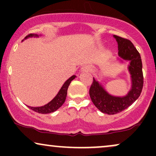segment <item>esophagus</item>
Segmentation results:
<instances>
[{"label": "esophagus", "instance_id": "34e87169", "mask_svg": "<svg viewBox=\"0 0 156 156\" xmlns=\"http://www.w3.org/2000/svg\"><path fill=\"white\" fill-rule=\"evenodd\" d=\"M90 67H88V66H84L81 68L82 72H88V71H90Z\"/></svg>", "mask_w": 156, "mask_h": 156}]
</instances>
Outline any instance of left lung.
I'll return each mask as SVG.
<instances>
[{
	"label": "left lung",
	"mask_w": 156,
	"mask_h": 156,
	"mask_svg": "<svg viewBox=\"0 0 156 156\" xmlns=\"http://www.w3.org/2000/svg\"><path fill=\"white\" fill-rule=\"evenodd\" d=\"M118 44V55L122 59L129 61L128 65L131 77V89L127 95L116 97L109 94L103 86L93 78L89 89V95L94 105L101 112L107 114H115L126 109L140 96L144 83L142 62L136 48L129 39L114 35Z\"/></svg>",
	"instance_id": "8db88e82"
}]
</instances>
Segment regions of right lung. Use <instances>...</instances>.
<instances>
[{
    "instance_id": "1",
    "label": "right lung",
    "mask_w": 156,
    "mask_h": 156,
    "mask_svg": "<svg viewBox=\"0 0 156 156\" xmlns=\"http://www.w3.org/2000/svg\"><path fill=\"white\" fill-rule=\"evenodd\" d=\"M32 37H39V36L37 34H30L26 36L25 39ZM76 77V76H71L69 79L66 80L65 83L63 84V86H62V87L59 90V92H58V94H56V96H55L51 102H49L48 104L40 107H28L29 108H31V110L34 111V112L37 113H39V114H50V113L51 112H54L55 111H56L57 109L59 108L60 107L64 104V101H65L66 100V97H67L68 87H69L71 81H72L73 79H75Z\"/></svg>"
}]
</instances>
